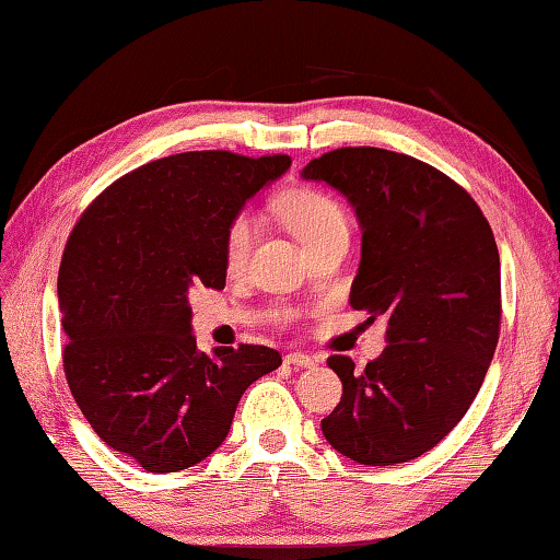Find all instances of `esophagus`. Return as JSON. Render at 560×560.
<instances>
[{
  "mask_svg": "<svg viewBox=\"0 0 560 560\" xmlns=\"http://www.w3.org/2000/svg\"><path fill=\"white\" fill-rule=\"evenodd\" d=\"M320 360H315V358H311V354H306V352H289L287 354V364H291V368H315V364H318Z\"/></svg>",
  "mask_w": 560,
  "mask_h": 560,
  "instance_id": "1",
  "label": "esophagus"
}]
</instances>
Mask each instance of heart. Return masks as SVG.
I'll return each instance as SVG.
<instances>
[{
	"mask_svg": "<svg viewBox=\"0 0 560 560\" xmlns=\"http://www.w3.org/2000/svg\"><path fill=\"white\" fill-rule=\"evenodd\" d=\"M279 208L283 220H287V225L306 249L315 247L323 240L350 230L348 215H345L340 202L335 200L330 192L318 188H293L281 198ZM252 240L254 218L247 210H242L228 222L225 237H222V257H225V264L230 269H240L242 264L247 261Z\"/></svg>",
	"mask_w": 560,
	"mask_h": 560,
	"instance_id": "obj_1",
	"label": "heart"
}]
</instances>
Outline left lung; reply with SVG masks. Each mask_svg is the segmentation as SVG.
<instances>
[{
	"mask_svg": "<svg viewBox=\"0 0 560 560\" xmlns=\"http://www.w3.org/2000/svg\"><path fill=\"white\" fill-rule=\"evenodd\" d=\"M354 206L362 261L350 306L389 318L386 348L364 372L328 358L340 404L320 421L335 451L396 465L435 448L470 409L502 325L500 252L470 192L423 161L342 147L303 168Z\"/></svg>",
	"mask_w": 560,
	"mask_h": 560,
	"instance_id": "left-lung-1",
	"label": "left lung"
}]
</instances>
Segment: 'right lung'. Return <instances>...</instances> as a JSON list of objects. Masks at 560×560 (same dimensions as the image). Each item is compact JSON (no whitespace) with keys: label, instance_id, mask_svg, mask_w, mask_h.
<instances>
[{"label":"right lung","instance_id":"1","mask_svg":"<svg viewBox=\"0 0 560 560\" xmlns=\"http://www.w3.org/2000/svg\"><path fill=\"white\" fill-rule=\"evenodd\" d=\"M291 156L186 151L117 178L90 202L58 269L70 394L112 451L178 472L218 451L267 345L198 352L190 287L225 289L222 237L245 200Z\"/></svg>","mask_w":560,"mask_h":560}]
</instances>
